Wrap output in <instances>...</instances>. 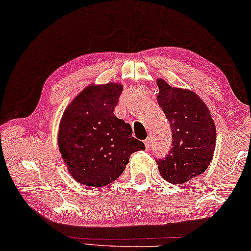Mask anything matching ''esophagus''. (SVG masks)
<instances>
[{"instance_id": "esophagus-1", "label": "esophagus", "mask_w": 251, "mask_h": 251, "mask_svg": "<svg viewBox=\"0 0 251 251\" xmlns=\"http://www.w3.org/2000/svg\"><path fill=\"white\" fill-rule=\"evenodd\" d=\"M145 145H146V148L147 149H150V147H151V138L150 137H148L146 140H145Z\"/></svg>"}]
</instances>
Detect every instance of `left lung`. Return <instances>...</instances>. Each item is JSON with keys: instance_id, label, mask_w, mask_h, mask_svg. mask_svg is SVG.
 <instances>
[{"instance_id": "obj_1", "label": "left lung", "mask_w": 251, "mask_h": 251, "mask_svg": "<svg viewBox=\"0 0 251 251\" xmlns=\"http://www.w3.org/2000/svg\"><path fill=\"white\" fill-rule=\"evenodd\" d=\"M158 103L169 121L172 147L155 159L160 175L168 182H188L207 169L216 147V126L210 111L196 93L157 81Z\"/></svg>"}]
</instances>
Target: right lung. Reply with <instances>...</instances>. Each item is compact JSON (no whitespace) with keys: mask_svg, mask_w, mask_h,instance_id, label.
I'll use <instances>...</instances> for the list:
<instances>
[{"mask_svg":"<svg viewBox=\"0 0 251 251\" xmlns=\"http://www.w3.org/2000/svg\"><path fill=\"white\" fill-rule=\"evenodd\" d=\"M121 92L118 83L89 85L64 111L59 149L77 182L106 186L120 176L131 154L146 149L129 123L114 116Z\"/></svg>","mask_w":251,"mask_h":251,"instance_id":"obj_1","label":"right lung"}]
</instances>
